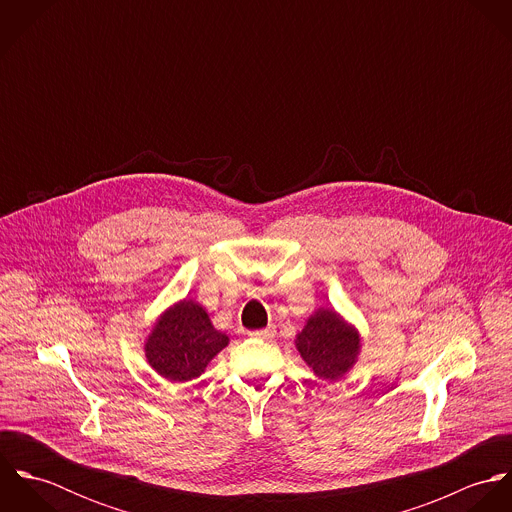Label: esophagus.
Masks as SVG:
<instances>
[{
    "instance_id": "esophagus-1",
    "label": "esophagus",
    "mask_w": 512,
    "mask_h": 512,
    "mask_svg": "<svg viewBox=\"0 0 512 512\" xmlns=\"http://www.w3.org/2000/svg\"><path fill=\"white\" fill-rule=\"evenodd\" d=\"M248 335H250V337H254V339H272V337L276 335V329H274V325H270V327H266V329L250 331Z\"/></svg>"
}]
</instances>
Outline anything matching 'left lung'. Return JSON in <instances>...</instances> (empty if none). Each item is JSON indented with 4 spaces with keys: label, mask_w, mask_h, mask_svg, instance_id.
<instances>
[{
    "label": "left lung",
    "mask_w": 512,
    "mask_h": 512,
    "mask_svg": "<svg viewBox=\"0 0 512 512\" xmlns=\"http://www.w3.org/2000/svg\"><path fill=\"white\" fill-rule=\"evenodd\" d=\"M295 345L301 359L319 378L337 380L355 365L361 339L355 327L347 325L335 311L321 309L307 319Z\"/></svg>",
    "instance_id": "obj_1"
}]
</instances>
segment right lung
Instances as JSON below:
<instances>
[{
    "label": "right lung",
    "mask_w": 512,
    "mask_h": 512,
    "mask_svg": "<svg viewBox=\"0 0 512 512\" xmlns=\"http://www.w3.org/2000/svg\"><path fill=\"white\" fill-rule=\"evenodd\" d=\"M228 345L207 311L195 301L171 307L147 337V363L171 382H187L201 376L205 366Z\"/></svg>",
    "instance_id": "1"
}]
</instances>
